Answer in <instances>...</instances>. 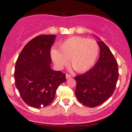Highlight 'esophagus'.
I'll list each match as a JSON object with an SVG mask.
<instances>
[{"instance_id": "obj_1", "label": "esophagus", "mask_w": 132, "mask_h": 132, "mask_svg": "<svg viewBox=\"0 0 132 132\" xmlns=\"http://www.w3.org/2000/svg\"><path fill=\"white\" fill-rule=\"evenodd\" d=\"M65 77H66V79H70V78L71 77V75H69V74H66L65 75Z\"/></svg>"}]
</instances>
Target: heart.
<instances>
[{"mask_svg": "<svg viewBox=\"0 0 132 132\" xmlns=\"http://www.w3.org/2000/svg\"><path fill=\"white\" fill-rule=\"evenodd\" d=\"M99 53L96 41L75 36L66 39L60 45L59 50L52 49L51 57L58 69H62L68 63L78 73H84L93 67Z\"/></svg>", "mask_w": 132, "mask_h": 132, "instance_id": "1", "label": "heart"}]
</instances>
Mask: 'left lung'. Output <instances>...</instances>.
Returning <instances> with one entry per match:
<instances>
[{
	"instance_id": "obj_1",
	"label": "left lung",
	"mask_w": 132,
	"mask_h": 132,
	"mask_svg": "<svg viewBox=\"0 0 132 132\" xmlns=\"http://www.w3.org/2000/svg\"><path fill=\"white\" fill-rule=\"evenodd\" d=\"M96 38L99 39L97 44L101 50L98 60L88 71L75 77L77 98L90 108L101 105L112 95L119 75L117 61L111 51Z\"/></svg>"
}]
</instances>
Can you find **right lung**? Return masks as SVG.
<instances>
[{
	"label": "right lung",
	"instance_id": "right-lung-1",
	"mask_svg": "<svg viewBox=\"0 0 132 132\" xmlns=\"http://www.w3.org/2000/svg\"><path fill=\"white\" fill-rule=\"evenodd\" d=\"M55 35H41L30 40L18 55L14 71L15 85L26 104L36 108L48 106L54 100L65 75L52 70L51 47Z\"/></svg>",
	"mask_w": 132,
	"mask_h": 132
}]
</instances>
